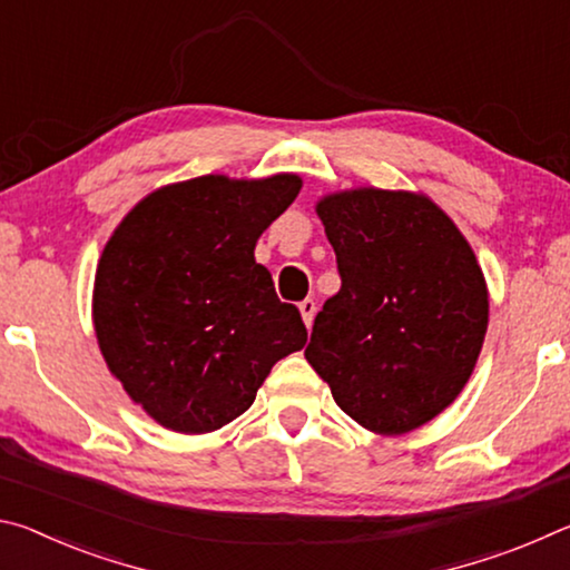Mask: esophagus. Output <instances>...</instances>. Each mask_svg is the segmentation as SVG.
Listing matches in <instances>:
<instances>
[{"instance_id":"obj_1","label":"esophagus","mask_w":570,"mask_h":570,"mask_svg":"<svg viewBox=\"0 0 570 570\" xmlns=\"http://www.w3.org/2000/svg\"><path fill=\"white\" fill-rule=\"evenodd\" d=\"M298 312H302V320H304V324H306V326H312V324H314V314H316V304H314V298H304V302L298 304Z\"/></svg>"}]
</instances>
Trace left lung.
<instances>
[{
    "label": "left lung",
    "mask_w": 570,
    "mask_h": 570,
    "mask_svg": "<svg viewBox=\"0 0 570 570\" xmlns=\"http://www.w3.org/2000/svg\"><path fill=\"white\" fill-rule=\"evenodd\" d=\"M316 216L342 288L316 314L306 362L364 430H417L458 400L485 342L490 304L475 250L414 190L326 193Z\"/></svg>",
    "instance_id": "obj_1"
}]
</instances>
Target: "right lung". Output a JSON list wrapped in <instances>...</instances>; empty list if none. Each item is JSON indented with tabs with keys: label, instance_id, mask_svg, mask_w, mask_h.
Instances as JSON below:
<instances>
[{
	"label": "right lung",
	"instance_id": "add662e5",
	"mask_svg": "<svg viewBox=\"0 0 570 570\" xmlns=\"http://www.w3.org/2000/svg\"><path fill=\"white\" fill-rule=\"evenodd\" d=\"M298 190L296 173L168 183L105 244L95 336L112 377L166 430H220L254 404L272 366L306 344L298 308L278 302L254 258Z\"/></svg>",
	"mask_w": 570,
	"mask_h": 570
}]
</instances>
